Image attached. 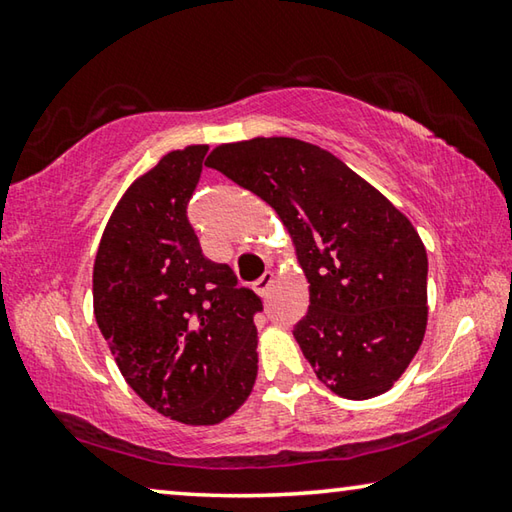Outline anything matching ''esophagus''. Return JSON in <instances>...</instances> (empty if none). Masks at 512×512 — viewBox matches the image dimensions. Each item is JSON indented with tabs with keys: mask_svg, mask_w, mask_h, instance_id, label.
<instances>
[{
	"mask_svg": "<svg viewBox=\"0 0 512 512\" xmlns=\"http://www.w3.org/2000/svg\"><path fill=\"white\" fill-rule=\"evenodd\" d=\"M271 284H273V273L271 271H266L262 277H259V280L255 282V291L259 293V296H266L268 293V289H271Z\"/></svg>",
	"mask_w": 512,
	"mask_h": 512,
	"instance_id": "1",
	"label": "esophagus"
}]
</instances>
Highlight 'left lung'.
I'll return each instance as SVG.
<instances>
[{"label": "left lung", "instance_id": "left-lung-1", "mask_svg": "<svg viewBox=\"0 0 512 512\" xmlns=\"http://www.w3.org/2000/svg\"><path fill=\"white\" fill-rule=\"evenodd\" d=\"M205 164L271 205L291 235L309 282L293 336L316 377L348 400L386 393L427 329V250L411 221L336 155L293 137L221 144Z\"/></svg>", "mask_w": 512, "mask_h": 512}]
</instances>
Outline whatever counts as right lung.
I'll return each mask as SVG.
<instances>
[{
	"label": "right lung",
	"mask_w": 512,
	"mask_h": 512,
	"mask_svg": "<svg viewBox=\"0 0 512 512\" xmlns=\"http://www.w3.org/2000/svg\"><path fill=\"white\" fill-rule=\"evenodd\" d=\"M207 146L171 151L121 196L94 259V318L142 400L192 427L230 418L257 379L262 300L210 262L187 219Z\"/></svg>",
	"instance_id": "add662e5"
}]
</instances>
